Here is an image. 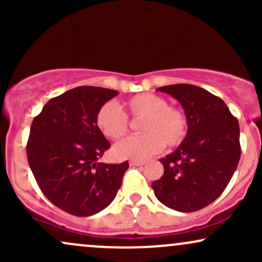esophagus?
<instances>
[{"label": "esophagus", "instance_id": "obj_1", "mask_svg": "<svg viewBox=\"0 0 262 262\" xmlns=\"http://www.w3.org/2000/svg\"><path fill=\"white\" fill-rule=\"evenodd\" d=\"M129 164H130L132 166H141V165L145 164V161H143V160H130V161H129Z\"/></svg>", "mask_w": 262, "mask_h": 262}]
</instances>
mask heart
I'll return each instance as SVG.
<instances>
[{
  "mask_svg": "<svg viewBox=\"0 0 262 262\" xmlns=\"http://www.w3.org/2000/svg\"><path fill=\"white\" fill-rule=\"evenodd\" d=\"M124 108L133 121L139 123L143 134L119 141L112 149L118 160L145 159L160 151L164 144L169 148L181 145L188 133V121L180 107L167 104L160 95L139 93L124 102ZM96 125L108 139L117 140L129 130V119L112 102H106L96 114Z\"/></svg>",
  "mask_w": 262,
  "mask_h": 262,
  "instance_id": "b5f03b06",
  "label": "heart"
}]
</instances>
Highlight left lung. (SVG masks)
I'll list each match as a JSON object with an SVG mask.
<instances>
[{
    "mask_svg": "<svg viewBox=\"0 0 262 262\" xmlns=\"http://www.w3.org/2000/svg\"><path fill=\"white\" fill-rule=\"evenodd\" d=\"M185 110L188 133L172 154L160 159L164 175L151 183L156 198L179 212H196L223 193L239 162L237 119L222 98L188 83L162 86Z\"/></svg>",
    "mask_w": 262,
    "mask_h": 262,
    "instance_id": "left-lung-1",
    "label": "left lung"
}]
</instances>
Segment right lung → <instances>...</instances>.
I'll return each mask as SVG.
<instances>
[{
  "label": "right lung",
  "instance_id": "obj_1",
  "mask_svg": "<svg viewBox=\"0 0 262 262\" xmlns=\"http://www.w3.org/2000/svg\"><path fill=\"white\" fill-rule=\"evenodd\" d=\"M117 95L103 87H75L48 101L32 122L27 158L35 181L50 202L76 217L106 208L129 167L128 161L97 162L111 144L96 114Z\"/></svg>",
  "mask_w": 262,
  "mask_h": 262
}]
</instances>
